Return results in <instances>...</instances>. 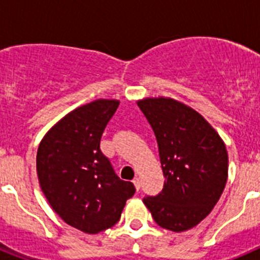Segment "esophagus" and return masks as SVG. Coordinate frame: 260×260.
Listing matches in <instances>:
<instances>
[{"mask_svg":"<svg viewBox=\"0 0 260 260\" xmlns=\"http://www.w3.org/2000/svg\"><path fill=\"white\" fill-rule=\"evenodd\" d=\"M133 182H134V186H135V189L138 190V191H139V189H141V181H139V178H134V181H133Z\"/></svg>","mask_w":260,"mask_h":260,"instance_id":"34e87169","label":"esophagus"}]
</instances>
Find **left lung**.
<instances>
[{
  "mask_svg": "<svg viewBox=\"0 0 260 260\" xmlns=\"http://www.w3.org/2000/svg\"><path fill=\"white\" fill-rule=\"evenodd\" d=\"M158 146L164 189L143 199L156 224L185 232L206 219L219 202L228 180L224 142L203 116L172 98L137 102Z\"/></svg>",
  "mask_w": 260,
  "mask_h": 260,
  "instance_id": "left-lung-1",
  "label": "left lung"
}]
</instances>
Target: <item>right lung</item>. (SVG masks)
<instances>
[{"label": "right lung", "mask_w": 260, "mask_h": 260, "mask_svg": "<svg viewBox=\"0 0 260 260\" xmlns=\"http://www.w3.org/2000/svg\"><path fill=\"white\" fill-rule=\"evenodd\" d=\"M118 100L98 99L62 117L41 139L36 171L41 191L68 225L88 234L112 228L135 187L114 173L100 150Z\"/></svg>", "instance_id": "add662e5"}]
</instances>
